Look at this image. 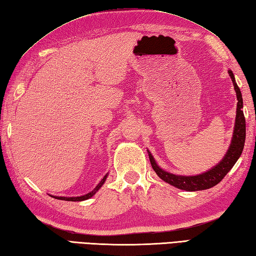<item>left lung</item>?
Listing matches in <instances>:
<instances>
[{
  "label": "left lung",
  "mask_w": 256,
  "mask_h": 256,
  "mask_svg": "<svg viewBox=\"0 0 256 256\" xmlns=\"http://www.w3.org/2000/svg\"><path fill=\"white\" fill-rule=\"evenodd\" d=\"M228 74L232 78L234 90L235 92H236L238 106H236V118H235V125H234L232 141L226 154L224 155V158L221 160V162H220L218 165H215V166H213L211 170H208V171L198 175H192V176H184V175H176V174H172L164 171V170L160 168L156 164V162H155L152 154L148 151L153 170L155 171V173L158 175V178H162L164 182L171 184L173 186L178 188L180 190H184V191H188V192L202 191V190L211 188L222 181L225 175L230 172V170H231L234 166V164L236 163L238 158L241 156V154L243 152L244 143H245V131H246V128H245L244 113L242 111L243 98H242V93L240 91L236 82H235L234 74L231 70H228Z\"/></svg>",
  "instance_id": "obj_1"
}]
</instances>
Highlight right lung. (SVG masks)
<instances>
[{"label": "right lung", "mask_w": 256, "mask_h": 256, "mask_svg": "<svg viewBox=\"0 0 256 256\" xmlns=\"http://www.w3.org/2000/svg\"><path fill=\"white\" fill-rule=\"evenodd\" d=\"M106 178H108V174L105 175V176L101 180V182H100L98 185H96V188H95L93 191H91L90 193H88V194H85V195H82V196H75V198H64V196H53V198H58V200H63V201H71V202H80V201H84V200H88V198H92L93 195L96 193L98 190H100V188L102 186V185L104 184V182H105V180H106Z\"/></svg>", "instance_id": "right-lung-1"}]
</instances>
